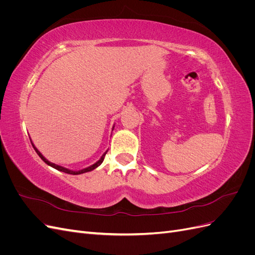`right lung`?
I'll use <instances>...</instances> for the list:
<instances>
[{
  "label": "right lung",
  "instance_id": "add662e5",
  "mask_svg": "<svg viewBox=\"0 0 255 255\" xmlns=\"http://www.w3.org/2000/svg\"><path fill=\"white\" fill-rule=\"evenodd\" d=\"M114 128H115V126L113 127V129H114ZM30 142H32V145H33L34 150L36 151V153L38 154V155H39V157L44 161L45 164L49 165V166H51V167H52V168H54V169H56V170H58V171L65 172V173H69V174H74V175H76V174H82V173H85V172H89V171H92V170H94V169L98 168L100 165H101V164L103 163L104 156H105V154H106V152H107V150H106V151L103 153V155L101 156V158H100L98 161H96V163H95L94 165L88 166V167L84 168V169H81V170H71V169H68V168H65V167H63V166H59V165H56V164H54V163H51V161H49L47 158H45V157L42 155V154H41V152L36 148L35 144H34V143H33V141H32V139H30Z\"/></svg>",
  "mask_w": 255,
  "mask_h": 255
}]
</instances>
